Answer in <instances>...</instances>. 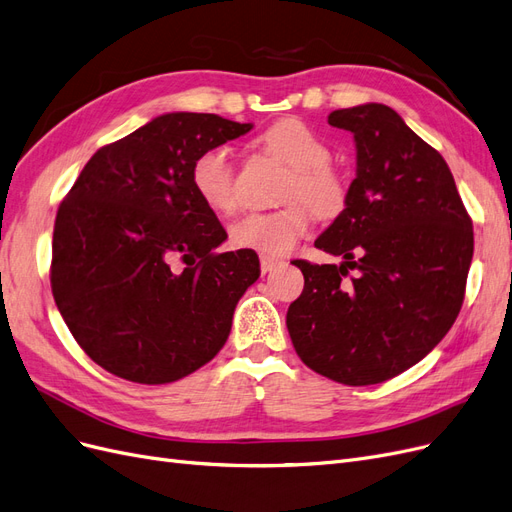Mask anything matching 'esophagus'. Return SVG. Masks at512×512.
Returning <instances> with one entry per match:
<instances>
[{"label": "esophagus", "mask_w": 512, "mask_h": 512, "mask_svg": "<svg viewBox=\"0 0 512 512\" xmlns=\"http://www.w3.org/2000/svg\"><path fill=\"white\" fill-rule=\"evenodd\" d=\"M277 265H280V260H277V258H271V256H260V271H262V273H269V271H273Z\"/></svg>", "instance_id": "34e87169"}]
</instances>
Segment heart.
Returning a JSON list of instances; mask_svg holds the SVG:
<instances>
[{"mask_svg":"<svg viewBox=\"0 0 512 512\" xmlns=\"http://www.w3.org/2000/svg\"><path fill=\"white\" fill-rule=\"evenodd\" d=\"M256 143L262 153L290 168L282 194L290 205L273 213L243 215L230 226V243L262 256H284L309 230L312 215L304 206L320 218H331L346 205L348 181L331 162L329 143L301 119L286 117L271 123ZM192 185L211 211L226 215L237 209L235 166L226 147L213 145L198 153Z\"/></svg>","mask_w":512,"mask_h":512,"instance_id":"b5f03b06","label":"heart"}]
</instances>
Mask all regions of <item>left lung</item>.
<instances>
[{
  "mask_svg": "<svg viewBox=\"0 0 512 512\" xmlns=\"http://www.w3.org/2000/svg\"><path fill=\"white\" fill-rule=\"evenodd\" d=\"M329 123L352 132L356 177L314 245L344 262L294 260L305 286L286 327L309 369L367 386L425 359L453 327L474 230L451 168L391 106L342 108Z\"/></svg>",
  "mask_w": 512,
  "mask_h": 512,
  "instance_id": "8db88e82",
  "label": "left lung"
}]
</instances>
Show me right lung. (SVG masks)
Segmentation results:
<instances>
[{"label": "right lung", "mask_w": 512, "mask_h": 512, "mask_svg": "<svg viewBox=\"0 0 512 512\" xmlns=\"http://www.w3.org/2000/svg\"><path fill=\"white\" fill-rule=\"evenodd\" d=\"M252 130L211 113H166L98 149L61 200L51 288L91 361L138 384L175 382L226 344L260 275L256 252L218 254L226 230L198 198L203 149Z\"/></svg>", "instance_id": "right-lung-1"}]
</instances>
